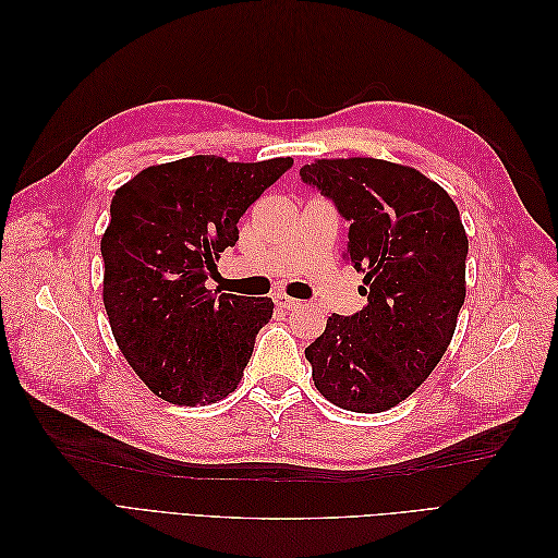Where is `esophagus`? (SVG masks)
<instances>
[{
    "label": "esophagus",
    "mask_w": 558,
    "mask_h": 558,
    "mask_svg": "<svg viewBox=\"0 0 558 558\" xmlns=\"http://www.w3.org/2000/svg\"><path fill=\"white\" fill-rule=\"evenodd\" d=\"M275 302H277V307H281V310H298L300 307V300L286 295V293H275Z\"/></svg>",
    "instance_id": "esophagus-1"
}]
</instances>
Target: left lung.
<instances>
[{
	"instance_id": "obj_1",
	"label": "left lung",
	"mask_w": 558,
	"mask_h": 558,
	"mask_svg": "<svg viewBox=\"0 0 558 558\" xmlns=\"http://www.w3.org/2000/svg\"><path fill=\"white\" fill-rule=\"evenodd\" d=\"M302 181L349 221L344 258L363 272L367 305L328 316L305 349L318 393L377 414L410 398L442 361L465 300L468 234L456 202L414 167L320 158Z\"/></svg>"
}]
</instances>
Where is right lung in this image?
I'll use <instances>...</instances> for the list:
<instances>
[{"instance_id": "obj_1", "label": "right lung", "mask_w": 558, "mask_h": 558, "mask_svg": "<svg viewBox=\"0 0 558 558\" xmlns=\"http://www.w3.org/2000/svg\"><path fill=\"white\" fill-rule=\"evenodd\" d=\"M291 165L191 156L150 165L116 191L102 234L105 310L118 349L158 398L209 404L244 377L275 302L205 281L240 240L244 211Z\"/></svg>"}]
</instances>
